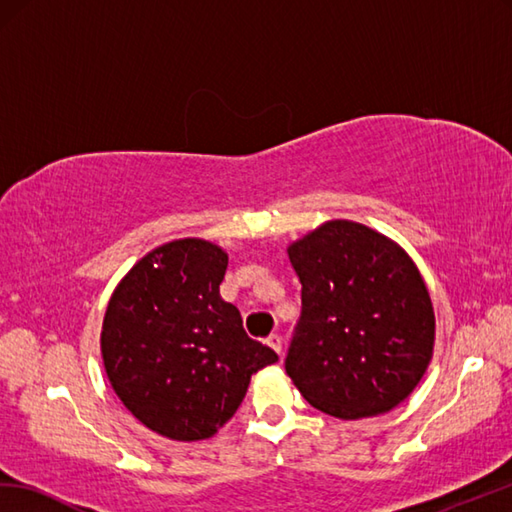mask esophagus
<instances>
[{
	"mask_svg": "<svg viewBox=\"0 0 512 512\" xmlns=\"http://www.w3.org/2000/svg\"><path fill=\"white\" fill-rule=\"evenodd\" d=\"M266 344H268L270 349H275V351L279 353V358H283V342H281V336L270 334V336L266 338Z\"/></svg>",
	"mask_w": 512,
	"mask_h": 512,
	"instance_id": "1",
	"label": "esophagus"
}]
</instances>
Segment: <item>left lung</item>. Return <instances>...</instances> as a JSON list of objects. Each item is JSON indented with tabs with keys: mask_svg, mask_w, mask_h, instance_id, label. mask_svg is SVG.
Masks as SVG:
<instances>
[{
	"mask_svg": "<svg viewBox=\"0 0 512 512\" xmlns=\"http://www.w3.org/2000/svg\"><path fill=\"white\" fill-rule=\"evenodd\" d=\"M301 316L285 373L336 419L384 414L417 388L434 349V310L412 259L388 237L331 220L288 248Z\"/></svg>",
	"mask_w": 512,
	"mask_h": 512,
	"instance_id": "1",
	"label": "left lung"
}]
</instances>
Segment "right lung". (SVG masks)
<instances>
[{"label": "right lung", "mask_w": 512, "mask_h": 512, "mask_svg": "<svg viewBox=\"0 0 512 512\" xmlns=\"http://www.w3.org/2000/svg\"><path fill=\"white\" fill-rule=\"evenodd\" d=\"M227 266L211 242L163 244L137 261L106 307L102 360L115 395L174 441L216 434L240 408L251 375L279 360L222 301Z\"/></svg>", "instance_id": "right-lung-1"}]
</instances>
